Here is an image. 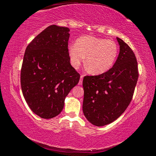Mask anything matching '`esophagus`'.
<instances>
[{
  "label": "esophagus",
  "mask_w": 156,
  "mask_h": 156,
  "mask_svg": "<svg viewBox=\"0 0 156 156\" xmlns=\"http://www.w3.org/2000/svg\"><path fill=\"white\" fill-rule=\"evenodd\" d=\"M83 75H81V76H80L79 82H78V84H79V85H82V83H83Z\"/></svg>",
  "instance_id": "esophagus-1"
}]
</instances>
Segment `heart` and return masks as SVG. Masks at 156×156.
<instances>
[{"label": "heart", "instance_id": "obj_1", "mask_svg": "<svg viewBox=\"0 0 156 156\" xmlns=\"http://www.w3.org/2000/svg\"><path fill=\"white\" fill-rule=\"evenodd\" d=\"M118 54V45L114 41L92 36L80 37L76 44L69 46L71 64L78 68L86 58V67L92 75L103 74L110 69Z\"/></svg>", "mask_w": 156, "mask_h": 156}]
</instances>
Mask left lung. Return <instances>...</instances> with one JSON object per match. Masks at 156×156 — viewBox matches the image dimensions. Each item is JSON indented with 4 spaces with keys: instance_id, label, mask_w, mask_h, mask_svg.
<instances>
[{
    "instance_id": "1",
    "label": "left lung",
    "mask_w": 156,
    "mask_h": 156,
    "mask_svg": "<svg viewBox=\"0 0 156 156\" xmlns=\"http://www.w3.org/2000/svg\"><path fill=\"white\" fill-rule=\"evenodd\" d=\"M119 53L114 66L99 76H85L83 112L95 126L112 123L129 105L139 73L135 54L122 39L117 37Z\"/></svg>"
}]
</instances>
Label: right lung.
Returning a JSON list of instances; mask_svg holds the SVG:
<instances>
[{
    "label": "right lung",
    "instance_id": "right-lung-1",
    "mask_svg": "<svg viewBox=\"0 0 156 156\" xmlns=\"http://www.w3.org/2000/svg\"><path fill=\"white\" fill-rule=\"evenodd\" d=\"M69 29L48 26L27 46L20 83L27 104L43 119L56 117L80 75L71 66L68 51Z\"/></svg>",
    "mask_w": 156,
    "mask_h": 156
}]
</instances>
